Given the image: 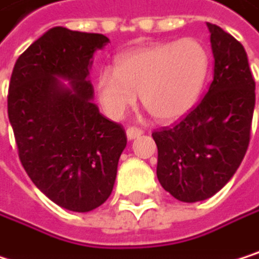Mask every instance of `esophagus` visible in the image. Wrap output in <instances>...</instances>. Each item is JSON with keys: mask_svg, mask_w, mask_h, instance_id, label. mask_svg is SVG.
<instances>
[{"mask_svg": "<svg viewBox=\"0 0 259 259\" xmlns=\"http://www.w3.org/2000/svg\"><path fill=\"white\" fill-rule=\"evenodd\" d=\"M143 134H144V131H143L141 127H128V128H127V138H128V140L140 138Z\"/></svg>", "mask_w": 259, "mask_h": 259, "instance_id": "obj_1", "label": "esophagus"}]
</instances>
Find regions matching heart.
Here are the masks:
<instances>
[{
	"mask_svg": "<svg viewBox=\"0 0 259 259\" xmlns=\"http://www.w3.org/2000/svg\"><path fill=\"white\" fill-rule=\"evenodd\" d=\"M208 69V53L196 39L141 47L118 56L115 68L98 72V100L110 118H121L140 94L156 119H178L197 101Z\"/></svg>",
	"mask_w": 259,
	"mask_h": 259,
	"instance_id": "b5f03b06",
	"label": "heart"
}]
</instances>
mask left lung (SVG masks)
<instances>
[{
	"label": "left lung",
	"instance_id": "8db88e82",
	"mask_svg": "<svg viewBox=\"0 0 259 259\" xmlns=\"http://www.w3.org/2000/svg\"><path fill=\"white\" fill-rule=\"evenodd\" d=\"M214 80L202 101L173 127L152 134L158 146V179L187 203L219 193L235 175L250 141L255 80L244 47L208 22Z\"/></svg>",
	"mask_w": 259,
	"mask_h": 259
}]
</instances>
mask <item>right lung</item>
Returning a JSON list of instances; mask_svg holds the SVG:
<instances>
[{"label":"right lung","mask_w":259,"mask_h":259,"mask_svg":"<svg viewBox=\"0 0 259 259\" xmlns=\"http://www.w3.org/2000/svg\"><path fill=\"white\" fill-rule=\"evenodd\" d=\"M107 42L98 33L50 28L18 57L9 84L7 112L24 170L50 200L74 212L107 200L127 144L122 125L92 103L88 80L94 53Z\"/></svg>","instance_id":"obj_1"}]
</instances>
